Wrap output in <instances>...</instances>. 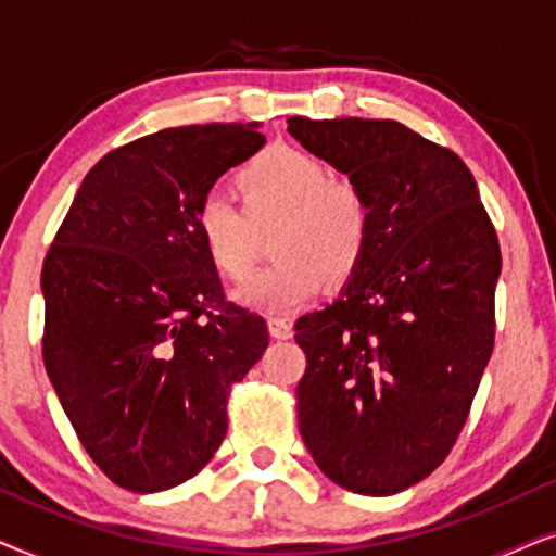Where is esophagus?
Wrapping results in <instances>:
<instances>
[{"mask_svg":"<svg viewBox=\"0 0 556 556\" xmlns=\"http://www.w3.org/2000/svg\"><path fill=\"white\" fill-rule=\"evenodd\" d=\"M268 329L273 339H291L293 337V324L288 318H278L273 316L268 318Z\"/></svg>","mask_w":556,"mask_h":556,"instance_id":"esophagus-1","label":"esophagus"}]
</instances>
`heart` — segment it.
<instances>
[{"label":"heart","instance_id":"obj_1","mask_svg":"<svg viewBox=\"0 0 556 556\" xmlns=\"http://www.w3.org/2000/svg\"><path fill=\"white\" fill-rule=\"evenodd\" d=\"M242 210L207 197L194 215L202 253L219 276L242 283L253 276L263 232L273 235L276 261L238 291L242 306L291 311L333 280L359 270L371 245L375 210L352 179L333 177L331 166L295 147H270L235 177Z\"/></svg>","mask_w":556,"mask_h":556}]
</instances>
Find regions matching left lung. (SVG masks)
<instances>
[{
    "label": "left lung",
    "instance_id": "8db88e82",
    "mask_svg": "<svg viewBox=\"0 0 556 556\" xmlns=\"http://www.w3.org/2000/svg\"><path fill=\"white\" fill-rule=\"evenodd\" d=\"M375 210L369 253L331 306L295 321L299 428L341 489L392 496L451 453L493 352L501 250L458 154L397 121L288 118Z\"/></svg>",
    "mask_w": 556,
    "mask_h": 556
}]
</instances>
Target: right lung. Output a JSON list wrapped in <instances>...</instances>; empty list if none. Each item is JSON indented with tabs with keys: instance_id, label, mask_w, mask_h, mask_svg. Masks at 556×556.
<instances>
[{
	"instance_id": "1",
	"label": "right lung",
	"mask_w": 556,
	"mask_h": 556,
	"mask_svg": "<svg viewBox=\"0 0 556 556\" xmlns=\"http://www.w3.org/2000/svg\"><path fill=\"white\" fill-rule=\"evenodd\" d=\"M257 124L164 128L86 174L42 265V359L83 447L113 483L156 493L200 473L227 432V394L268 326L225 301L194 232Z\"/></svg>"
}]
</instances>
